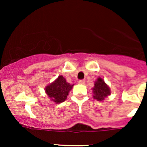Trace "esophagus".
<instances>
[{
    "label": "esophagus",
    "mask_w": 147,
    "mask_h": 147,
    "mask_svg": "<svg viewBox=\"0 0 147 147\" xmlns=\"http://www.w3.org/2000/svg\"><path fill=\"white\" fill-rule=\"evenodd\" d=\"M85 80H81L79 81V83H80V84H82V85H84V84H85Z\"/></svg>",
    "instance_id": "obj_1"
}]
</instances>
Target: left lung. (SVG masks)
Instances as JSON below:
<instances>
[{"label":"left lung","mask_w":147,"mask_h":147,"mask_svg":"<svg viewBox=\"0 0 147 147\" xmlns=\"http://www.w3.org/2000/svg\"><path fill=\"white\" fill-rule=\"evenodd\" d=\"M93 98L97 101H103L105 97L110 94V89L108 85L105 82L103 79L98 77L94 82V87L92 88Z\"/></svg>","instance_id":"1"}]
</instances>
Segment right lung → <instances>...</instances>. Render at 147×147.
Listing matches in <instances>:
<instances>
[{
    "mask_svg": "<svg viewBox=\"0 0 147 147\" xmlns=\"http://www.w3.org/2000/svg\"><path fill=\"white\" fill-rule=\"evenodd\" d=\"M73 86L74 85L67 83L63 76H59L55 81L46 86L45 90L51 101L59 104L65 101Z\"/></svg>",
    "mask_w": 147,
    "mask_h": 147,
    "instance_id": "right-lung-1",
    "label": "right lung"
}]
</instances>
